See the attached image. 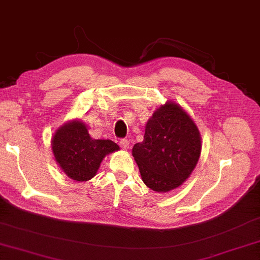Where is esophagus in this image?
I'll return each instance as SVG.
<instances>
[{
  "label": "esophagus",
  "mask_w": 260,
  "mask_h": 260,
  "mask_svg": "<svg viewBox=\"0 0 260 260\" xmlns=\"http://www.w3.org/2000/svg\"><path fill=\"white\" fill-rule=\"evenodd\" d=\"M120 146H121L122 149L126 150V149L129 148V146H130L129 140H128V139H122V140H120Z\"/></svg>",
  "instance_id": "obj_1"
}]
</instances>
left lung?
<instances>
[{
	"label": "left lung",
	"instance_id": "left-lung-1",
	"mask_svg": "<svg viewBox=\"0 0 260 260\" xmlns=\"http://www.w3.org/2000/svg\"><path fill=\"white\" fill-rule=\"evenodd\" d=\"M202 138L182 107L166 102L149 117L143 143L132 148L141 179L156 192H169L187 180L198 163Z\"/></svg>",
	"mask_w": 260,
	"mask_h": 260
}]
</instances>
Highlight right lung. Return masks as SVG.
<instances>
[{
    "mask_svg": "<svg viewBox=\"0 0 260 260\" xmlns=\"http://www.w3.org/2000/svg\"><path fill=\"white\" fill-rule=\"evenodd\" d=\"M120 147L109 139H92L80 120L60 126L52 138V150L63 172L75 181H88L96 175L103 158Z\"/></svg>",
    "mask_w": 260,
    "mask_h": 260,
    "instance_id": "right-lung-1",
    "label": "right lung"
}]
</instances>
